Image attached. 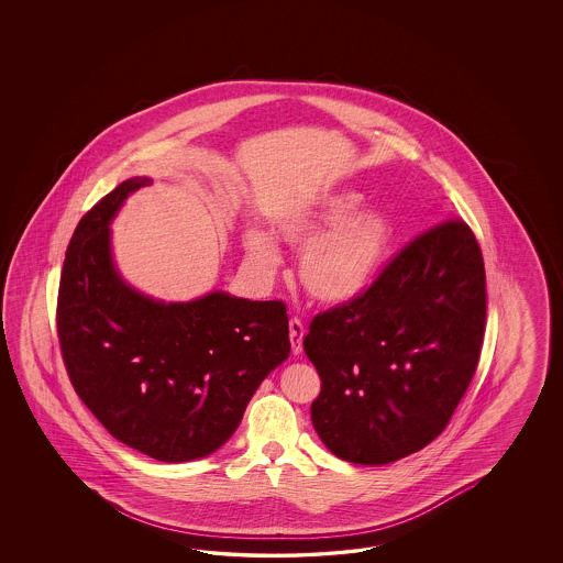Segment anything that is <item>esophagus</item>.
<instances>
[{
	"label": "esophagus",
	"instance_id": "esophagus-1",
	"mask_svg": "<svg viewBox=\"0 0 563 563\" xmlns=\"http://www.w3.org/2000/svg\"><path fill=\"white\" fill-rule=\"evenodd\" d=\"M303 334H306L303 322H301V320H297V318H290L289 339L292 355H301V351H303Z\"/></svg>",
	"mask_w": 563,
	"mask_h": 563
}]
</instances>
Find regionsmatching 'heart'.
<instances>
[{
    "label": "heart",
    "mask_w": 563,
    "mask_h": 563,
    "mask_svg": "<svg viewBox=\"0 0 563 563\" xmlns=\"http://www.w3.org/2000/svg\"><path fill=\"white\" fill-rule=\"evenodd\" d=\"M355 191L324 194L273 222L276 238L301 250L299 278L311 297L349 303L372 287L393 243V224L375 208H358ZM243 252L262 273L274 274L280 252L268 233H243Z\"/></svg>",
    "instance_id": "1"
}]
</instances>
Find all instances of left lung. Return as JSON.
<instances>
[{
	"label": "left lung",
	"instance_id": "left-lung-1",
	"mask_svg": "<svg viewBox=\"0 0 563 563\" xmlns=\"http://www.w3.org/2000/svg\"><path fill=\"white\" fill-rule=\"evenodd\" d=\"M485 264L462 219L407 243L357 299L318 313L303 339L322 390L311 421L342 461L388 464L442 433L483 346Z\"/></svg>",
	"mask_w": 563,
	"mask_h": 563
}]
</instances>
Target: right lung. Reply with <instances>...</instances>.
I'll return each mask as SVG.
<instances>
[{"label":"right lung","instance_id":"obj_1","mask_svg":"<svg viewBox=\"0 0 563 563\" xmlns=\"http://www.w3.org/2000/svg\"><path fill=\"white\" fill-rule=\"evenodd\" d=\"M146 177L92 206L69 239L57 336L80 400L120 442L161 462L227 442L262 379L289 357L283 301L210 292L163 303L130 289L111 260L109 222Z\"/></svg>","mask_w":563,"mask_h":563}]
</instances>
